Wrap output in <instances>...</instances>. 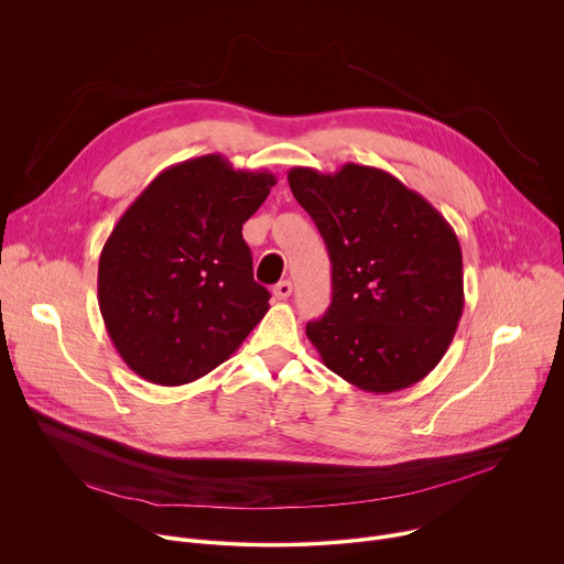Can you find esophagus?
Masks as SVG:
<instances>
[{
	"instance_id": "esophagus-1",
	"label": "esophagus",
	"mask_w": 564,
	"mask_h": 564,
	"mask_svg": "<svg viewBox=\"0 0 564 564\" xmlns=\"http://www.w3.org/2000/svg\"><path fill=\"white\" fill-rule=\"evenodd\" d=\"M290 294H292V283L290 281H281V283L274 285V296L279 301H285Z\"/></svg>"
}]
</instances>
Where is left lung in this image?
I'll use <instances>...</instances> for the list:
<instances>
[{
	"instance_id": "obj_1",
	"label": "left lung",
	"mask_w": 564,
	"mask_h": 564,
	"mask_svg": "<svg viewBox=\"0 0 564 564\" xmlns=\"http://www.w3.org/2000/svg\"><path fill=\"white\" fill-rule=\"evenodd\" d=\"M288 183L333 263V303L305 326L321 361L377 394L422 381L448 350L464 310L453 227L377 167H292Z\"/></svg>"
}]
</instances>
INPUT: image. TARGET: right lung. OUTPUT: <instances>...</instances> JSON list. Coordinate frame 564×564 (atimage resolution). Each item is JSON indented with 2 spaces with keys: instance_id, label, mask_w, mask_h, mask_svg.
<instances>
[{
  "instance_id": "obj_1",
  "label": "right lung",
  "mask_w": 564,
  "mask_h": 564,
  "mask_svg": "<svg viewBox=\"0 0 564 564\" xmlns=\"http://www.w3.org/2000/svg\"><path fill=\"white\" fill-rule=\"evenodd\" d=\"M276 176L220 153L160 172L120 216L100 254L98 303L122 361L158 386L212 372L270 310L243 223Z\"/></svg>"
}]
</instances>
